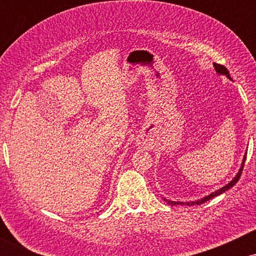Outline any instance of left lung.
<instances>
[{
  "label": "left lung",
  "instance_id": "8db88e82",
  "mask_svg": "<svg viewBox=\"0 0 256 256\" xmlns=\"http://www.w3.org/2000/svg\"><path fill=\"white\" fill-rule=\"evenodd\" d=\"M214 68H216V73H218V74H224V76H226V77H228V78H230V74H228V68H226L225 66H222V64H214ZM230 79H231V78H230ZM244 161H246V155H244V158H243V161H242V166H240V168L238 173H237V176H236V177H234V179H232V180L230 182V183H228V184H226L225 186H222V189L216 190V192H212V194H210V195H208V196H206V198H201V200H198V201H192V202H176V201H170V200H166V198H164V200H165V201L167 202V204H171V206H174V204H186V206H194V204H204L206 201H210V198H216V196L220 195V194H222V192H228V190L230 189V188L234 186V185L236 184L237 182H238V179H240V174H242L243 167H244Z\"/></svg>",
  "mask_w": 256,
  "mask_h": 256
}]
</instances>
